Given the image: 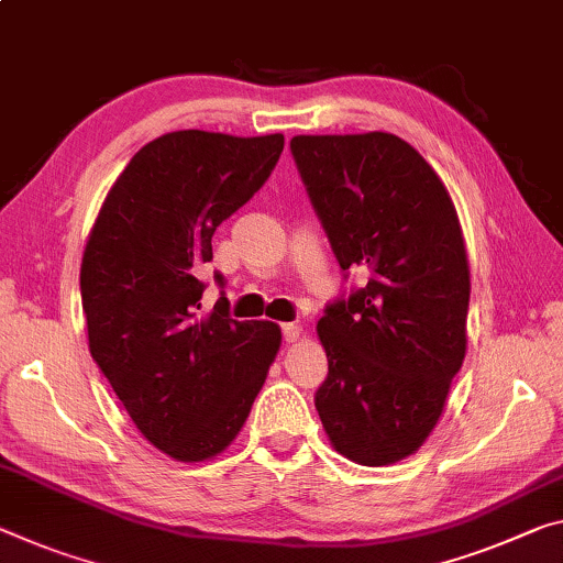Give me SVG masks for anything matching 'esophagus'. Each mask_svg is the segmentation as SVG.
Listing matches in <instances>:
<instances>
[{"mask_svg":"<svg viewBox=\"0 0 563 563\" xmlns=\"http://www.w3.org/2000/svg\"><path fill=\"white\" fill-rule=\"evenodd\" d=\"M280 330H283V341L285 343H296L300 338V325L298 323H283Z\"/></svg>","mask_w":563,"mask_h":563,"instance_id":"esophagus-1","label":"esophagus"}]
</instances>
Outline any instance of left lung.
I'll return each instance as SVG.
<instances>
[{
	"label": "left lung",
	"mask_w": 563,
	"mask_h": 563,
	"mask_svg": "<svg viewBox=\"0 0 563 563\" xmlns=\"http://www.w3.org/2000/svg\"><path fill=\"white\" fill-rule=\"evenodd\" d=\"M335 261L368 283L325 306L316 408L338 453L390 466L421 449L466 355L468 257L451 195L390 132L290 140Z\"/></svg>",
	"instance_id": "left-lung-1"
}]
</instances>
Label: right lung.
Returning a JSON list of instances; mask_svg holds the SVG:
<instances>
[{"label": "right lung", "mask_w": 563, "mask_h": 563, "mask_svg": "<svg viewBox=\"0 0 563 563\" xmlns=\"http://www.w3.org/2000/svg\"><path fill=\"white\" fill-rule=\"evenodd\" d=\"M283 145V135L167 132L122 169L87 238L89 353L140 433L175 461H208L235 441L280 351V328L233 320L225 296L202 313L198 267Z\"/></svg>", "instance_id": "1"}]
</instances>
